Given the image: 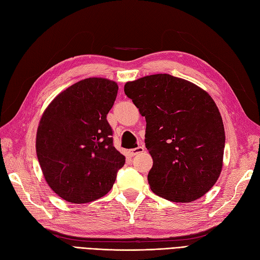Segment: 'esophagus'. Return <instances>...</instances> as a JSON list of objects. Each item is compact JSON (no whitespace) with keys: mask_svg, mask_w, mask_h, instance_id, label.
I'll return each mask as SVG.
<instances>
[{"mask_svg":"<svg viewBox=\"0 0 260 260\" xmlns=\"http://www.w3.org/2000/svg\"><path fill=\"white\" fill-rule=\"evenodd\" d=\"M144 150H145V148L143 147V146H138V147H136V148L129 149L128 150V155L132 156V157H134V156H136L138 154H141V152H143Z\"/></svg>","mask_w":260,"mask_h":260,"instance_id":"34e87169","label":"esophagus"}]
</instances>
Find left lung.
Wrapping results in <instances>:
<instances>
[{"label":"left lung","instance_id":"obj_1","mask_svg":"<svg viewBox=\"0 0 260 260\" xmlns=\"http://www.w3.org/2000/svg\"><path fill=\"white\" fill-rule=\"evenodd\" d=\"M124 92L146 118L152 192L181 203L203 197L221 174L225 147L224 125L213 99L167 73L127 82Z\"/></svg>","mask_w":260,"mask_h":260}]
</instances>
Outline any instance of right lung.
Here are the masks:
<instances>
[{"label":"right lung","mask_w":260,"mask_h":260,"mask_svg":"<svg viewBox=\"0 0 260 260\" xmlns=\"http://www.w3.org/2000/svg\"><path fill=\"white\" fill-rule=\"evenodd\" d=\"M117 90L111 80L84 79L58 94L44 112L37 158L48 185L64 201L80 204L102 198L125 164L106 119Z\"/></svg>","instance_id":"1"}]
</instances>
